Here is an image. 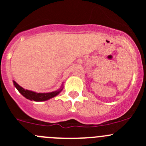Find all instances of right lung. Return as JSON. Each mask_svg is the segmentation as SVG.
Masks as SVG:
<instances>
[{
	"instance_id": "1",
	"label": "right lung",
	"mask_w": 146,
	"mask_h": 146,
	"mask_svg": "<svg viewBox=\"0 0 146 146\" xmlns=\"http://www.w3.org/2000/svg\"><path fill=\"white\" fill-rule=\"evenodd\" d=\"M13 83L16 89L19 92V93L22 96H24L26 99H29L31 101H35V102H44V101H47L48 99H52V98L59 94L62 92V90L63 89V84H62L60 88L57 91H54V92H49V93H36V92H32V91L24 89V88L20 86L16 81H13Z\"/></svg>"
}]
</instances>
